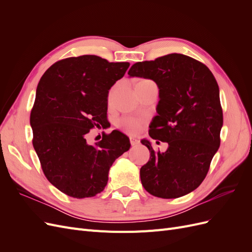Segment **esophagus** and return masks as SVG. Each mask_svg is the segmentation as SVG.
I'll return each instance as SVG.
<instances>
[{
    "instance_id": "esophagus-1",
    "label": "esophagus",
    "mask_w": 252,
    "mask_h": 252,
    "mask_svg": "<svg viewBox=\"0 0 252 252\" xmlns=\"http://www.w3.org/2000/svg\"><path fill=\"white\" fill-rule=\"evenodd\" d=\"M139 143H140V141L136 138H130V144L132 145V146H134V145H138Z\"/></svg>"
}]
</instances>
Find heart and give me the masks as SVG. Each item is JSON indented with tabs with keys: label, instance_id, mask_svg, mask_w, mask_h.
I'll return each instance as SVG.
<instances>
[{
	"label": "heart",
	"instance_id": "1",
	"mask_svg": "<svg viewBox=\"0 0 252 252\" xmlns=\"http://www.w3.org/2000/svg\"><path fill=\"white\" fill-rule=\"evenodd\" d=\"M143 124V121L138 118H131V117H126L121 119L119 122V126L123 129L124 131L128 133H136L138 132Z\"/></svg>",
	"mask_w": 252,
	"mask_h": 252
}]
</instances>
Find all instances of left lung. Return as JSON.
<instances>
[{
    "label": "left lung",
    "instance_id": "8db88e82",
    "mask_svg": "<svg viewBox=\"0 0 252 252\" xmlns=\"http://www.w3.org/2000/svg\"><path fill=\"white\" fill-rule=\"evenodd\" d=\"M128 74L157 83L158 116L149 135L168 143L162 154L149 141H141L150 152L140 170L143 187L162 199L193 191L207 175L220 144L223 110L216 78L205 64L181 53L135 63Z\"/></svg>",
    "mask_w": 252,
    "mask_h": 252
}]
</instances>
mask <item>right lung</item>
Returning <instances> with one entry per match:
<instances>
[{
    "mask_svg": "<svg viewBox=\"0 0 252 252\" xmlns=\"http://www.w3.org/2000/svg\"><path fill=\"white\" fill-rule=\"evenodd\" d=\"M129 65L71 57L51 65L39 82L30 112L32 145L45 177L67 195L85 199L103 191L111 165L130 148L118 130L94 145L86 140L91 129L107 122L109 89Z\"/></svg>",
    "mask_w": 252,
    "mask_h": 252,
    "instance_id": "obj_1",
    "label": "right lung"
}]
</instances>
